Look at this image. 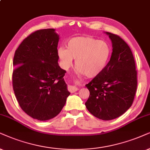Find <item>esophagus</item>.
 I'll list each match as a JSON object with an SVG mask.
<instances>
[{
  "label": "esophagus",
  "instance_id": "esophagus-1",
  "mask_svg": "<svg viewBox=\"0 0 150 150\" xmlns=\"http://www.w3.org/2000/svg\"><path fill=\"white\" fill-rule=\"evenodd\" d=\"M68 89L71 93H75L77 91H78V88L75 86H69L68 87Z\"/></svg>",
  "mask_w": 150,
  "mask_h": 150
}]
</instances>
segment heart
<instances>
[{
    "label": "heart",
    "mask_w": 150,
    "mask_h": 150,
    "mask_svg": "<svg viewBox=\"0 0 150 150\" xmlns=\"http://www.w3.org/2000/svg\"><path fill=\"white\" fill-rule=\"evenodd\" d=\"M66 47L67 49L59 48L57 50L62 67L68 69L75 59L77 71L88 78L103 72L111 55V47L107 41L91 37L72 38Z\"/></svg>",
    "instance_id": "heart-1"
}]
</instances>
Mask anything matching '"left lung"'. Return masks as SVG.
<instances>
[{"label":"left lung","instance_id":"left-lung-1","mask_svg":"<svg viewBox=\"0 0 150 150\" xmlns=\"http://www.w3.org/2000/svg\"><path fill=\"white\" fill-rule=\"evenodd\" d=\"M112 43V54L105 69L86 86L90 92L85 102L93 115L110 120L122 115L133 103L137 71L129 46L114 34L105 33Z\"/></svg>","mask_w":150,"mask_h":150}]
</instances>
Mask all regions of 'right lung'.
Returning a JSON list of instances; mask_svg holds the SVG:
<instances>
[{"label":"right lung","mask_w":150,"mask_h":150,"mask_svg":"<svg viewBox=\"0 0 150 150\" xmlns=\"http://www.w3.org/2000/svg\"><path fill=\"white\" fill-rule=\"evenodd\" d=\"M59 36L54 29L34 32L15 51L12 84L21 108L38 120L57 116L70 93L64 76L66 71L58 64Z\"/></svg>","instance_id":"right-lung-1"}]
</instances>
